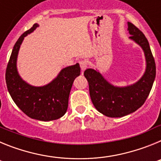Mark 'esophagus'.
Wrapping results in <instances>:
<instances>
[{"instance_id": "1", "label": "esophagus", "mask_w": 161, "mask_h": 161, "mask_svg": "<svg viewBox=\"0 0 161 161\" xmlns=\"http://www.w3.org/2000/svg\"><path fill=\"white\" fill-rule=\"evenodd\" d=\"M80 68H81L82 72L88 68V64H87V61L86 60H81L80 61Z\"/></svg>"}]
</instances>
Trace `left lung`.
Wrapping results in <instances>:
<instances>
[{"label": "left lung", "instance_id": "obj_1", "mask_svg": "<svg viewBox=\"0 0 161 161\" xmlns=\"http://www.w3.org/2000/svg\"><path fill=\"white\" fill-rule=\"evenodd\" d=\"M130 38L141 47L146 59V70L143 76L133 85L119 87L106 80L93 68L84 72L89 82L91 100L98 111L110 118L130 114L141 107L148 97L156 77V64L148 41L136 25L127 22Z\"/></svg>", "mask_w": 161, "mask_h": 161}]
</instances>
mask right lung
Segmentation results:
<instances>
[{
  "mask_svg": "<svg viewBox=\"0 0 161 161\" xmlns=\"http://www.w3.org/2000/svg\"><path fill=\"white\" fill-rule=\"evenodd\" d=\"M38 26L34 24L23 33L14 47L5 72L7 89L11 97L28 117L40 121L58 119L65 114L74 80L80 74L79 64L63 68L58 76L43 86H33L23 80L17 68V59L24 38Z\"/></svg>",
  "mask_w": 161,
  "mask_h": 161,
  "instance_id": "1",
  "label": "right lung"
}]
</instances>
